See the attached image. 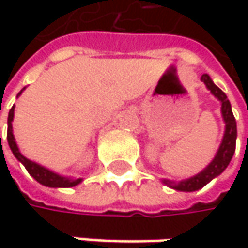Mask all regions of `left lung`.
<instances>
[{"mask_svg":"<svg viewBox=\"0 0 248 248\" xmlns=\"http://www.w3.org/2000/svg\"><path fill=\"white\" fill-rule=\"evenodd\" d=\"M201 81H204V84L207 86V89L221 102V113H223V119L225 122V132H224L223 142L217 151V155L214 156V159L211 161V164L202 170L201 172L189 179H184L181 182H172L170 179H162V182L168 186H171L176 191H185V192H192L197 191L200 188H202L204 185H207L211 179H214L216 176H218L223 172L224 170L228 167L234 151H235V139H237V124L231 110V105L230 100L227 99L225 93L220 87H217L214 84V81L211 80V77L208 75L201 76Z\"/></svg>","mask_w":248,"mask_h":248,"instance_id":"left-lung-1","label":"left lung"}]
</instances>
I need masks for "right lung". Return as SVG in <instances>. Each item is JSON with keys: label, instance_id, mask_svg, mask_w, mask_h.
I'll use <instances>...</instances> for the list:
<instances>
[{"label": "right lung", "instance_id": "1", "mask_svg": "<svg viewBox=\"0 0 248 248\" xmlns=\"http://www.w3.org/2000/svg\"><path fill=\"white\" fill-rule=\"evenodd\" d=\"M24 90V89H23ZM23 90L18 93V96L23 93ZM17 96V97H18ZM13 119H14V106L10 109V113H8V130H7V140H8V145L14 154V156L23 164L25 167V170L28 171V173L37 181L40 182L41 185H46V186H50V188H70V186H75L77 184L81 182V179H69L66 176H62L59 173L53 172L30 159H27L24 155H21L17 143H16V139H14V135H13Z\"/></svg>", "mask_w": 248, "mask_h": 248}]
</instances>
